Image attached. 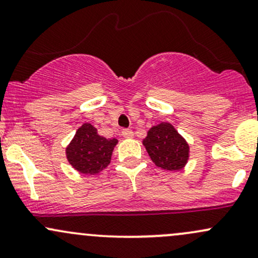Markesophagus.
Masks as SVG:
<instances>
[{"label": "esophagus", "instance_id": "34e87169", "mask_svg": "<svg viewBox=\"0 0 258 258\" xmlns=\"http://www.w3.org/2000/svg\"><path fill=\"white\" fill-rule=\"evenodd\" d=\"M121 135H122L123 138H132L133 137V131L132 130H128V128H125L121 131Z\"/></svg>", "mask_w": 258, "mask_h": 258}]
</instances>
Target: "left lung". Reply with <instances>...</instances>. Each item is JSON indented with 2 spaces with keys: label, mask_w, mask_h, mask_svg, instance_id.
Segmentation results:
<instances>
[{
  "label": "left lung",
  "mask_w": 258,
  "mask_h": 258,
  "mask_svg": "<svg viewBox=\"0 0 258 258\" xmlns=\"http://www.w3.org/2000/svg\"><path fill=\"white\" fill-rule=\"evenodd\" d=\"M143 146L154 164L167 171H178L189 159L185 139L168 122L153 126L143 139Z\"/></svg>",
  "instance_id": "1"
}]
</instances>
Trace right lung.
I'll return each mask as SVG.
<instances>
[{"instance_id": "obj_1", "label": "right lung", "mask_w": 258, "mask_h": 258, "mask_svg": "<svg viewBox=\"0 0 258 258\" xmlns=\"http://www.w3.org/2000/svg\"><path fill=\"white\" fill-rule=\"evenodd\" d=\"M116 144V138L102 137L96 127L84 123L76 131L65 153L68 161L80 173L96 174L110 164Z\"/></svg>"}]
</instances>
